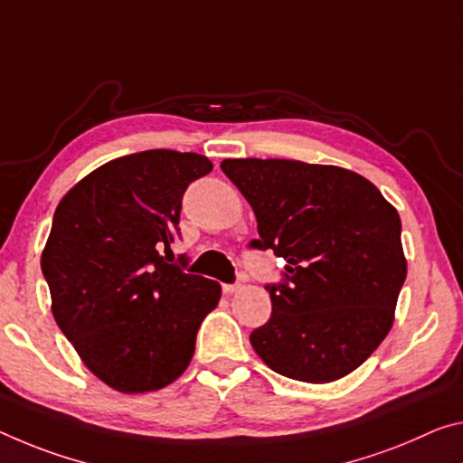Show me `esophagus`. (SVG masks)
<instances>
[{"instance_id":"1","label":"esophagus","mask_w":463,"mask_h":463,"mask_svg":"<svg viewBox=\"0 0 463 463\" xmlns=\"http://www.w3.org/2000/svg\"><path fill=\"white\" fill-rule=\"evenodd\" d=\"M239 288H241V284H222L224 295H232V292H237Z\"/></svg>"}]
</instances>
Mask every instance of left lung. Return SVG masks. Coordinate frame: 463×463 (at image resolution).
<instances>
[{"instance_id":"8db88e82","label":"left lung","mask_w":463,"mask_h":463,"mask_svg":"<svg viewBox=\"0 0 463 463\" xmlns=\"http://www.w3.org/2000/svg\"><path fill=\"white\" fill-rule=\"evenodd\" d=\"M222 168L258 218L249 247L284 258L268 284L271 315L249 340L271 371L305 383L346 377L393 324L406 280L402 222L361 175L284 158H226Z\"/></svg>"}]
</instances>
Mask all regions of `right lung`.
<instances>
[{
    "label": "right lung",
    "mask_w": 463,
    "mask_h": 463,
    "mask_svg": "<svg viewBox=\"0 0 463 463\" xmlns=\"http://www.w3.org/2000/svg\"><path fill=\"white\" fill-rule=\"evenodd\" d=\"M210 171L195 152L128 154L57 205L41 255L51 311L82 363L117 392H156L181 377L218 305V282L166 263L183 194Z\"/></svg>",
    "instance_id": "obj_1"
}]
</instances>
